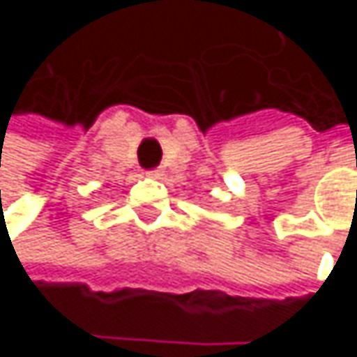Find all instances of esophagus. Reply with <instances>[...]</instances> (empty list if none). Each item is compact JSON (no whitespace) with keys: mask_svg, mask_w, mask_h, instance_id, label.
Returning <instances> with one entry per match:
<instances>
[{"mask_svg":"<svg viewBox=\"0 0 357 357\" xmlns=\"http://www.w3.org/2000/svg\"><path fill=\"white\" fill-rule=\"evenodd\" d=\"M149 176L155 179H161L163 178V169L161 167H157V169H153V172H149Z\"/></svg>","mask_w":357,"mask_h":357,"instance_id":"esophagus-1","label":"esophagus"}]
</instances>
